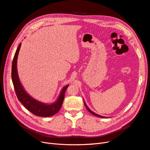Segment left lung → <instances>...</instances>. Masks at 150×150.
<instances>
[{"label": "left lung", "instance_id": "obj_1", "mask_svg": "<svg viewBox=\"0 0 150 150\" xmlns=\"http://www.w3.org/2000/svg\"><path fill=\"white\" fill-rule=\"evenodd\" d=\"M83 103H84V104H85V107H86V108H87V109L88 110V112H91L92 114H93V115H96V116H97V117H102V118H107V117H104V116H102V115H99V114H96V113H95V112H93V111H92L91 109H90L88 108V106L86 105V103H85V101L83 100Z\"/></svg>", "mask_w": 150, "mask_h": 150}]
</instances>
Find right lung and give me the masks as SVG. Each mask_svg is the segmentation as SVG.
<instances>
[{"mask_svg":"<svg viewBox=\"0 0 150 150\" xmlns=\"http://www.w3.org/2000/svg\"><path fill=\"white\" fill-rule=\"evenodd\" d=\"M21 46V43L19 44L18 49L16 51L12 64V80L14 85L16 96L18 97V100L23 104L25 108L33 114L40 117L52 116V115L57 114L60 109L64 97H65V92L69 85H67L66 86L63 87L57 100L52 104L43 103V102L36 100L31 96H29L25 91L20 82L18 74V69H17V62H18V54Z\"/></svg>","mask_w":150,"mask_h":150,"instance_id":"right-lung-1","label":"right lung"}]
</instances>
